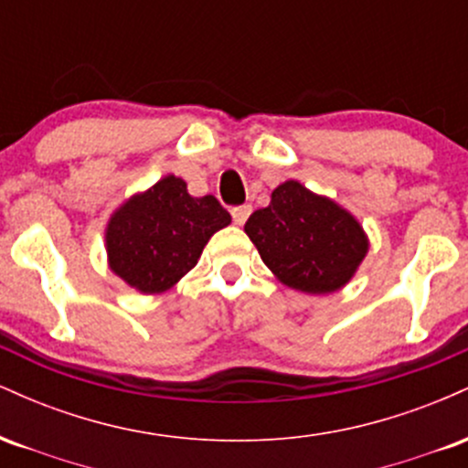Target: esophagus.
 <instances>
[{
  "mask_svg": "<svg viewBox=\"0 0 468 468\" xmlns=\"http://www.w3.org/2000/svg\"><path fill=\"white\" fill-rule=\"evenodd\" d=\"M230 213H233V222L238 224V227H241V224H244L252 213V207L250 204H244V207H235Z\"/></svg>",
  "mask_w": 468,
  "mask_h": 468,
  "instance_id": "obj_1",
  "label": "esophagus"
}]
</instances>
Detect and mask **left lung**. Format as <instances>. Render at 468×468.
Here are the masks:
<instances>
[{
    "label": "left lung",
    "instance_id": "1",
    "mask_svg": "<svg viewBox=\"0 0 468 468\" xmlns=\"http://www.w3.org/2000/svg\"><path fill=\"white\" fill-rule=\"evenodd\" d=\"M244 230L272 275L308 294L341 290L369 250L367 235L350 211L297 180L282 182Z\"/></svg>",
    "mask_w": 468,
    "mask_h": 468
}]
</instances>
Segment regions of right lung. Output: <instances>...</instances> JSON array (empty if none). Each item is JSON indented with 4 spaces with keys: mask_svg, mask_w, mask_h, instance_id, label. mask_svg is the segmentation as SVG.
Masks as SVG:
<instances>
[{
    "mask_svg": "<svg viewBox=\"0 0 468 468\" xmlns=\"http://www.w3.org/2000/svg\"><path fill=\"white\" fill-rule=\"evenodd\" d=\"M229 224V211L216 197L189 196L186 182L169 174L112 213L107 264L130 288L160 294L197 264L211 235Z\"/></svg>",
    "mask_w": 468,
    "mask_h": 468,
    "instance_id": "1",
    "label": "right lung"
}]
</instances>
